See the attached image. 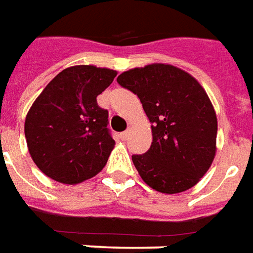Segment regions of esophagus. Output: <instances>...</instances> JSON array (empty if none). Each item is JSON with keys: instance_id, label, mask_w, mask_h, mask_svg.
Returning a JSON list of instances; mask_svg holds the SVG:
<instances>
[{"instance_id": "obj_1", "label": "esophagus", "mask_w": 253, "mask_h": 253, "mask_svg": "<svg viewBox=\"0 0 253 253\" xmlns=\"http://www.w3.org/2000/svg\"><path fill=\"white\" fill-rule=\"evenodd\" d=\"M128 136H129V130H125V132H123V133L120 135V137H121L123 140H126V139H128Z\"/></svg>"}]
</instances>
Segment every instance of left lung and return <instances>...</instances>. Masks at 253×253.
<instances>
[{"mask_svg": "<svg viewBox=\"0 0 253 253\" xmlns=\"http://www.w3.org/2000/svg\"><path fill=\"white\" fill-rule=\"evenodd\" d=\"M117 82L139 96L151 123L150 150L132 155L141 180L168 195L195 187L215 158L218 132L202 84L180 68L158 62L125 71Z\"/></svg>", "mask_w": 253, "mask_h": 253, "instance_id": "1", "label": "left lung"}]
</instances>
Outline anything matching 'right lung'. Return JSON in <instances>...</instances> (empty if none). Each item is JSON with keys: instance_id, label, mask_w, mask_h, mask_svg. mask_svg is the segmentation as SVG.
Segmentation results:
<instances>
[{"instance_id": "add662e5", "label": "right lung", "mask_w": 253, "mask_h": 253, "mask_svg": "<svg viewBox=\"0 0 253 253\" xmlns=\"http://www.w3.org/2000/svg\"><path fill=\"white\" fill-rule=\"evenodd\" d=\"M117 71L73 65L61 71L34 101L24 133L34 164L51 180L76 185L101 171L116 141L107 129V110L96 96Z\"/></svg>"}]
</instances>
